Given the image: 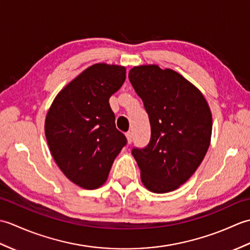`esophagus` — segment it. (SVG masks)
Here are the masks:
<instances>
[{
  "label": "esophagus",
  "instance_id": "obj_1",
  "mask_svg": "<svg viewBox=\"0 0 250 250\" xmlns=\"http://www.w3.org/2000/svg\"><path fill=\"white\" fill-rule=\"evenodd\" d=\"M125 136L129 144H131V143L133 142V133H132V132H128V133H125Z\"/></svg>",
  "mask_w": 250,
  "mask_h": 250
}]
</instances>
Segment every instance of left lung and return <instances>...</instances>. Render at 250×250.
<instances>
[{
    "label": "left lung",
    "mask_w": 250,
    "mask_h": 250,
    "mask_svg": "<svg viewBox=\"0 0 250 250\" xmlns=\"http://www.w3.org/2000/svg\"><path fill=\"white\" fill-rule=\"evenodd\" d=\"M130 83L149 117L151 136L132 155L145 187L155 193L179 188L192 176L209 147L211 113L200 90L169 68L134 66Z\"/></svg>",
    "instance_id": "obj_1"
}]
</instances>
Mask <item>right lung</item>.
I'll return each mask as SVG.
<instances>
[{
    "instance_id": "add662e5",
    "label": "right lung",
    "mask_w": 250,
    "mask_h": 250,
    "mask_svg": "<svg viewBox=\"0 0 250 250\" xmlns=\"http://www.w3.org/2000/svg\"><path fill=\"white\" fill-rule=\"evenodd\" d=\"M125 81V67L93 64L58 93L47 113L45 134L51 155L79 187H101L126 144L108 103Z\"/></svg>"
}]
</instances>
